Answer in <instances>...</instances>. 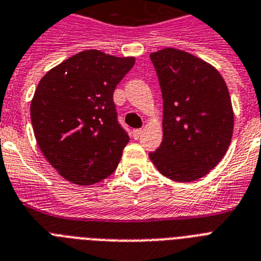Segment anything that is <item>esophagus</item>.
<instances>
[{"instance_id":"1","label":"esophagus","mask_w":261,"mask_h":261,"mask_svg":"<svg viewBox=\"0 0 261 261\" xmlns=\"http://www.w3.org/2000/svg\"><path fill=\"white\" fill-rule=\"evenodd\" d=\"M141 135H142V130H139V128L133 131V138H134V139H139V138H141Z\"/></svg>"}]
</instances>
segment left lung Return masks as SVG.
Listing matches in <instances>:
<instances>
[{
  "mask_svg": "<svg viewBox=\"0 0 261 261\" xmlns=\"http://www.w3.org/2000/svg\"><path fill=\"white\" fill-rule=\"evenodd\" d=\"M164 99V139L150 152L161 174L196 181L224 158L233 135V109L221 73L200 57L165 48L150 55Z\"/></svg>",
  "mask_w": 261,
  "mask_h": 261,
  "instance_id": "obj_1",
  "label": "left lung"
}]
</instances>
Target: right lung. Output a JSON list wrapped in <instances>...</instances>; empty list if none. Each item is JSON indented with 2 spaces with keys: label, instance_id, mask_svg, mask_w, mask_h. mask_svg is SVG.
<instances>
[{
  "label": "right lung",
  "instance_id": "right-lung-1",
  "mask_svg": "<svg viewBox=\"0 0 261 261\" xmlns=\"http://www.w3.org/2000/svg\"><path fill=\"white\" fill-rule=\"evenodd\" d=\"M135 57L83 50L48 71L31 103L40 150L57 173L92 185L115 171L130 138L116 119L114 91Z\"/></svg>",
  "mask_w": 261,
  "mask_h": 261
}]
</instances>
